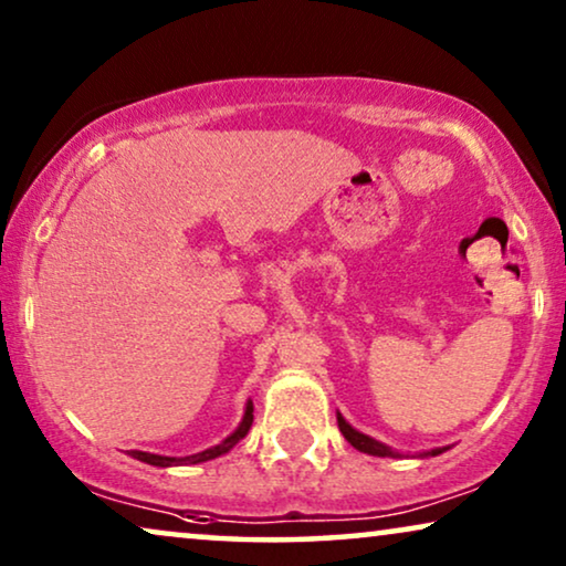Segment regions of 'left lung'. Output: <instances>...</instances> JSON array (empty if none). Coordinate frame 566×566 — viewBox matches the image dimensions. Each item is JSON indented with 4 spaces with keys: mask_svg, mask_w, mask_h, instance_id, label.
<instances>
[{
    "mask_svg": "<svg viewBox=\"0 0 566 566\" xmlns=\"http://www.w3.org/2000/svg\"><path fill=\"white\" fill-rule=\"evenodd\" d=\"M337 424H339V432H343L345 436V440L347 443H350L353 448H358L360 453H368V455H378V459H397V451H391L389 446H384L381 440H374L370 436H363V432H358L353 428L350 422H345V417L337 412ZM446 448H432V451H428V453H422V455H438V453H443Z\"/></svg>",
    "mask_w": 566,
    "mask_h": 566,
    "instance_id": "1",
    "label": "left lung"
}]
</instances>
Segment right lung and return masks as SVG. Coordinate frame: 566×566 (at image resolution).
<instances>
[{
    "label": "right lung",
    "mask_w": 566,
    "mask_h": 566,
    "mask_svg": "<svg viewBox=\"0 0 566 566\" xmlns=\"http://www.w3.org/2000/svg\"><path fill=\"white\" fill-rule=\"evenodd\" d=\"M254 407H252V401H247V407H244V417H242V422H239V428L231 432L229 438H223L219 446H211V448H206V451H200V453H192V455H185V459H172V455H157V453H144V451H130L128 455H134V459H138V461H144V463H151V467H161V469H167V467H188V463H203V461H211V459H219V455H223V453H229L231 448H234L239 440H242L247 432H250V428H252V420H254Z\"/></svg>",
    "instance_id": "1"
}]
</instances>
